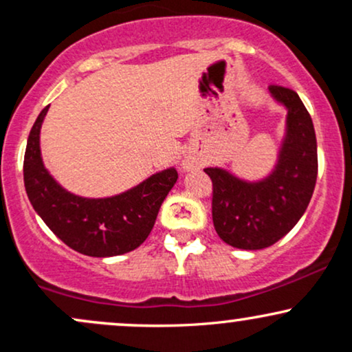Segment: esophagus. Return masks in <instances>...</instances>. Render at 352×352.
Instances as JSON below:
<instances>
[{"instance_id":"1","label":"esophagus","mask_w":352,"mask_h":352,"mask_svg":"<svg viewBox=\"0 0 352 352\" xmlns=\"http://www.w3.org/2000/svg\"><path fill=\"white\" fill-rule=\"evenodd\" d=\"M201 165H204L201 159H199V157H195V155H188V157H185L184 160H182V168H184V170H193V168H200Z\"/></svg>"}]
</instances>
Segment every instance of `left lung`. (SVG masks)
Returning <instances> with one entry per match:
<instances>
[{
    "label": "left lung",
    "mask_w": 352,
    "mask_h": 352,
    "mask_svg": "<svg viewBox=\"0 0 352 352\" xmlns=\"http://www.w3.org/2000/svg\"><path fill=\"white\" fill-rule=\"evenodd\" d=\"M270 92L288 107V132L272 175L248 184L221 168H205L218 236L240 250H261L281 240L308 208L316 185V134L308 109L293 89L272 84Z\"/></svg>",
    "instance_id": "left-lung-1"
}]
</instances>
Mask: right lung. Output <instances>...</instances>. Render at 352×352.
<instances>
[{
  "label": "right lung",
  "instance_id": "1",
  "mask_svg": "<svg viewBox=\"0 0 352 352\" xmlns=\"http://www.w3.org/2000/svg\"><path fill=\"white\" fill-rule=\"evenodd\" d=\"M47 109L36 119L24 152V187L33 208L59 240L87 256H117L135 250L152 232L160 205L179 173L167 168L111 199L72 195L43 165L39 131Z\"/></svg>",
  "mask_w": 352,
  "mask_h": 352
}]
</instances>
